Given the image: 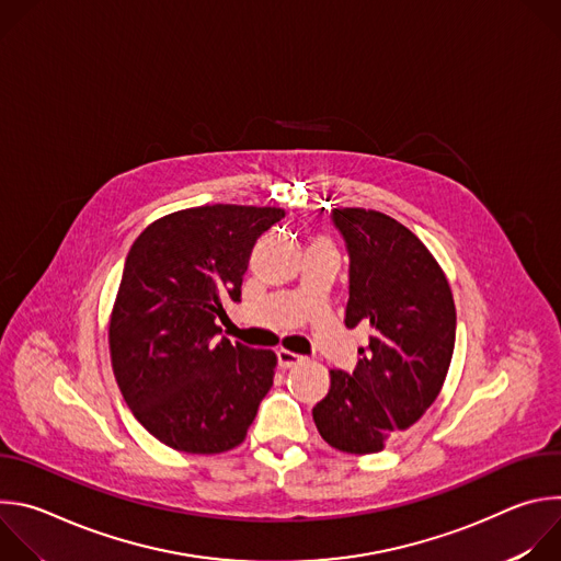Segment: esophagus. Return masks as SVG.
<instances>
[{
	"label": "esophagus",
	"instance_id": "obj_1",
	"mask_svg": "<svg viewBox=\"0 0 561 561\" xmlns=\"http://www.w3.org/2000/svg\"><path fill=\"white\" fill-rule=\"evenodd\" d=\"M277 362H279V368L288 370V368H293V366L301 364V362H304V357H301V355H297V353H293V351L279 348V351H277Z\"/></svg>",
	"mask_w": 561,
	"mask_h": 561
}]
</instances>
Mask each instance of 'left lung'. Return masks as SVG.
Segmentation results:
<instances>
[{
    "label": "left lung",
    "instance_id": "8db88e82",
    "mask_svg": "<svg viewBox=\"0 0 561 561\" xmlns=\"http://www.w3.org/2000/svg\"><path fill=\"white\" fill-rule=\"evenodd\" d=\"M351 257L346 329L368 327V346L312 409L322 439L370 455L411 428L437 399L455 348V299L446 273L404 224L366 208H335Z\"/></svg>",
    "mask_w": 561,
    "mask_h": 561
}]
</instances>
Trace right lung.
I'll return each instance as SVG.
<instances>
[{"mask_svg":"<svg viewBox=\"0 0 561 561\" xmlns=\"http://www.w3.org/2000/svg\"><path fill=\"white\" fill-rule=\"evenodd\" d=\"M284 208L213 204L148 224L133 242L108 319L111 366L137 422L162 444L217 455L247 439L277 355L217 340L257 239Z\"/></svg>","mask_w":561,"mask_h":561,"instance_id":"right-lung-1","label":"right lung"}]
</instances>
